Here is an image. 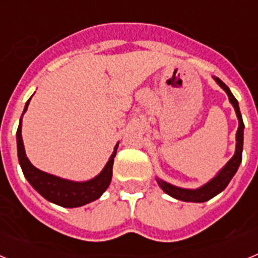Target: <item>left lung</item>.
Instances as JSON below:
<instances>
[{"label":"left lung","instance_id":"8db88e82","mask_svg":"<svg viewBox=\"0 0 258 258\" xmlns=\"http://www.w3.org/2000/svg\"><path fill=\"white\" fill-rule=\"evenodd\" d=\"M214 80L217 81L218 85L226 92V94L229 95V99L231 102V104L235 108L236 116H238L239 120V126L238 131H236V150L234 156L229 160V163L223 166V169L218 173L216 177H214L212 181H209L208 183L204 184L203 187L198 188V190H186V188H179L175 187L173 184L166 183L164 181H157L160 187L163 188L164 192H166L170 197L175 198V199L182 200V202H195V203H203L207 202V200L212 199L213 197H216L217 194H220L221 191L225 190L226 186L229 184V182L231 181V178L234 177V174L236 173L239 168V164L241 161V151H243V131H244V124H243V118H241L240 109H239L238 101L235 99V97L231 94L230 89L227 88V85L223 81H221L218 77H214Z\"/></svg>","mask_w":258,"mask_h":258}]
</instances>
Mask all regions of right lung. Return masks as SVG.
I'll return each instance as SVG.
<instances>
[{
    "label": "right lung",
    "instance_id": "right-lung-1",
    "mask_svg": "<svg viewBox=\"0 0 258 258\" xmlns=\"http://www.w3.org/2000/svg\"><path fill=\"white\" fill-rule=\"evenodd\" d=\"M29 101L26 103L24 111L26 112L28 108ZM23 116V115H22ZM17 142H18V159L22 166L23 174L26 175L29 183L37 190L46 200L58 204L66 208H75V207L85 206L88 203L94 202L95 199L101 197L102 194L107 190L109 186V182L112 178V166H113V157L116 156L117 146H115L112 155L109 157L108 163L104 166V169L99 175L95 178L86 182H72L67 179H61L55 175L47 174L42 170L37 169L32 165L28 157L26 156L24 151V145L22 140V117H20L19 126L17 131Z\"/></svg>",
    "mask_w": 258,
    "mask_h": 258
}]
</instances>
